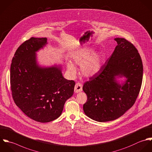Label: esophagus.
Returning a JSON list of instances; mask_svg holds the SVG:
<instances>
[{
  "label": "esophagus",
  "mask_w": 152,
  "mask_h": 152,
  "mask_svg": "<svg viewBox=\"0 0 152 152\" xmlns=\"http://www.w3.org/2000/svg\"><path fill=\"white\" fill-rule=\"evenodd\" d=\"M83 90V85L80 83H76L75 87H74V91L76 93L81 92Z\"/></svg>",
  "instance_id": "34e87169"
}]
</instances>
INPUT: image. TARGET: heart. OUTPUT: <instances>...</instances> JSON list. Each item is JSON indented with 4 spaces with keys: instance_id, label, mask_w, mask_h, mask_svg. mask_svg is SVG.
<instances>
[{
    "instance_id": "b5f03b06",
    "label": "heart",
    "mask_w": 152,
    "mask_h": 152,
    "mask_svg": "<svg viewBox=\"0 0 152 152\" xmlns=\"http://www.w3.org/2000/svg\"><path fill=\"white\" fill-rule=\"evenodd\" d=\"M91 50L82 49L77 52L72 56L74 62L81 66V73L86 77L94 76L101 69L102 56L100 53H93ZM67 68L72 75L76 73V68L71 62L67 63Z\"/></svg>"
}]
</instances>
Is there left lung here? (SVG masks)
Segmentation results:
<instances>
[{
    "instance_id": "8db88e82",
    "label": "left lung",
    "mask_w": 152,
    "mask_h": 152,
    "mask_svg": "<svg viewBox=\"0 0 152 152\" xmlns=\"http://www.w3.org/2000/svg\"><path fill=\"white\" fill-rule=\"evenodd\" d=\"M114 40L117 45L112 55L83 87L87 96L84 111L99 122L112 121L123 115L134 104L142 83L143 64L137 50L124 38ZM117 76L126 78L124 84L118 83Z\"/></svg>"
}]
</instances>
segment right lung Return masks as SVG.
<instances>
[{
    "mask_svg": "<svg viewBox=\"0 0 152 152\" xmlns=\"http://www.w3.org/2000/svg\"><path fill=\"white\" fill-rule=\"evenodd\" d=\"M46 38H31L17 49L10 66V88L16 105L32 120L47 123L58 118L74 93L75 83L64 78L61 67H41L36 52Z\"/></svg>",
    "mask_w": 152,
    "mask_h": 152,
    "instance_id": "add662e5",
    "label": "right lung"
}]
</instances>
